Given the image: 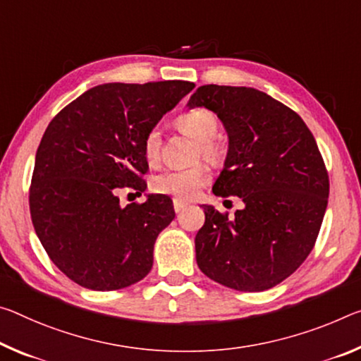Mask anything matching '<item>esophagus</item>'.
Listing matches in <instances>:
<instances>
[{
    "label": "esophagus",
    "instance_id": "34e87169",
    "mask_svg": "<svg viewBox=\"0 0 361 361\" xmlns=\"http://www.w3.org/2000/svg\"><path fill=\"white\" fill-rule=\"evenodd\" d=\"M186 202H183V201H180V199H173V209H175V212L176 214H180L181 210H185L186 209Z\"/></svg>",
    "mask_w": 361,
    "mask_h": 361
}]
</instances>
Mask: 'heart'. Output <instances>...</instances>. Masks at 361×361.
Returning a JSON list of instances; mask_svg holds the SVG:
<instances>
[{
  "mask_svg": "<svg viewBox=\"0 0 361 361\" xmlns=\"http://www.w3.org/2000/svg\"><path fill=\"white\" fill-rule=\"evenodd\" d=\"M176 127L199 141V157L204 156L205 159L214 160L221 154L220 142L215 140L220 123L215 114L209 109L197 107L181 114L176 118ZM160 145H162L160 130L157 127L147 130L145 138H142V154H145L147 162L152 164L159 160ZM210 178V169L205 164L194 165V167L185 170L170 169L154 176L152 190L159 194H169L175 199H181V201H190V199L197 196V192L207 185Z\"/></svg>",
  "mask_w": 361,
  "mask_h": 361,
  "instance_id": "obj_1",
  "label": "heart"
}]
</instances>
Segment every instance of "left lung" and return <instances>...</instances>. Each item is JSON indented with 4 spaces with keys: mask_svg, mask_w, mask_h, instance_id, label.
Returning a JSON list of instances; mask_svg holds the SVG:
<instances>
[{
    "mask_svg": "<svg viewBox=\"0 0 361 361\" xmlns=\"http://www.w3.org/2000/svg\"><path fill=\"white\" fill-rule=\"evenodd\" d=\"M190 106L214 111L230 138L212 191L244 202L231 219L202 205L197 265L226 288H274L305 262L322 228L329 176L317 141L299 114L255 88L204 85Z\"/></svg>",
    "mask_w": 361,
    "mask_h": 361,
    "instance_id": "1",
    "label": "left lung"
}]
</instances>
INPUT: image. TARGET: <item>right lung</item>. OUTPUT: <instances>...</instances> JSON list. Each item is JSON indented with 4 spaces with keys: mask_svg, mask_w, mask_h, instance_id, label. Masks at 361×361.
Listing matches in <instances>:
<instances>
[{
    "mask_svg": "<svg viewBox=\"0 0 361 361\" xmlns=\"http://www.w3.org/2000/svg\"><path fill=\"white\" fill-rule=\"evenodd\" d=\"M192 88L183 80L99 85L49 122L28 204L48 257L73 283L116 290L151 271L154 243L175 219L173 202L156 194L122 209L117 192H145L142 138Z\"/></svg>",
    "mask_w": 361,
    "mask_h": 361,
    "instance_id": "add662e5",
    "label": "right lung"
}]
</instances>
